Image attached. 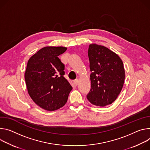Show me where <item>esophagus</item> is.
Wrapping results in <instances>:
<instances>
[{
  "label": "esophagus",
  "mask_w": 150,
  "mask_h": 150,
  "mask_svg": "<svg viewBox=\"0 0 150 150\" xmlns=\"http://www.w3.org/2000/svg\"><path fill=\"white\" fill-rule=\"evenodd\" d=\"M78 83H79V80L78 79H76L74 81V85L75 86H77L78 85Z\"/></svg>",
  "instance_id": "esophagus-1"
}]
</instances>
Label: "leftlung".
I'll return each mask as SVG.
<instances>
[{
  "instance_id": "left-lung-1",
  "label": "left lung",
  "mask_w": 150,
  "mask_h": 150,
  "mask_svg": "<svg viewBox=\"0 0 150 150\" xmlns=\"http://www.w3.org/2000/svg\"><path fill=\"white\" fill-rule=\"evenodd\" d=\"M91 88L88 101L96 106L111 104L120 94L125 81L123 63L118 55L108 48L91 44L88 49Z\"/></svg>"
}]
</instances>
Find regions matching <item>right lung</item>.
<instances>
[{
  "label": "right lung",
  "mask_w": 150,
  "mask_h": 150,
  "mask_svg": "<svg viewBox=\"0 0 150 150\" xmlns=\"http://www.w3.org/2000/svg\"><path fill=\"white\" fill-rule=\"evenodd\" d=\"M66 50L62 46H46L27 62L24 76L28 94L38 105L47 111L63 107L73 89L64 77L65 66L58 57Z\"/></svg>",
  "instance_id": "add662e5"
}]
</instances>
